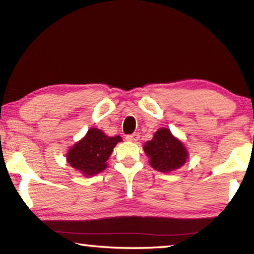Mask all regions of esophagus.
<instances>
[{"instance_id":"1","label":"esophagus","mask_w":254,"mask_h":254,"mask_svg":"<svg viewBox=\"0 0 254 254\" xmlns=\"http://www.w3.org/2000/svg\"><path fill=\"white\" fill-rule=\"evenodd\" d=\"M139 137H140V135L137 134V133H132V134H127L126 136V139L127 141H133V142H135V141L139 140Z\"/></svg>"}]
</instances>
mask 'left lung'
Returning a JSON list of instances; mask_svg holds the SVG:
<instances>
[{
	"label": "left lung",
	"instance_id": "8db88e82",
	"mask_svg": "<svg viewBox=\"0 0 254 254\" xmlns=\"http://www.w3.org/2000/svg\"><path fill=\"white\" fill-rule=\"evenodd\" d=\"M144 152L150 158V165L161 173H169L182 167L188 157L187 150L168 128L161 127L152 140L144 144Z\"/></svg>",
	"mask_w": 254,
	"mask_h": 254
}]
</instances>
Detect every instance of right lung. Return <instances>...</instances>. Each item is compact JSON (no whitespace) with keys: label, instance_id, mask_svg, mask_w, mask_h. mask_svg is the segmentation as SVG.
Returning <instances> with one entry per match:
<instances>
[{"label":"right lung","instance_id":"right-lung-1","mask_svg":"<svg viewBox=\"0 0 254 254\" xmlns=\"http://www.w3.org/2000/svg\"><path fill=\"white\" fill-rule=\"evenodd\" d=\"M120 141H122L120 135L110 137L98 128L92 127L84 139L69 149L67 161L87 177L94 176L106 168L107 159Z\"/></svg>","mask_w":254,"mask_h":254}]
</instances>
